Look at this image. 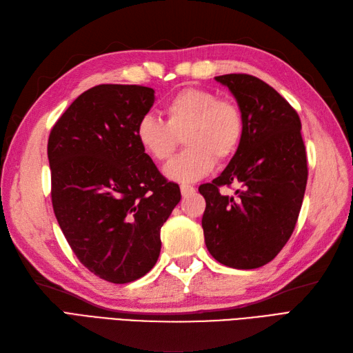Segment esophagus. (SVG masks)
<instances>
[{"mask_svg":"<svg viewBox=\"0 0 353 353\" xmlns=\"http://www.w3.org/2000/svg\"><path fill=\"white\" fill-rule=\"evenodd\" d=\"M196 191V188L194 187H191V185H187V184H183L181 185V194L183 196H188V194H193Z\"/></svg>","mask_w":353,"mask_h":353,"instance_id":"34e87169","label":"esophagus"}]
</instances>
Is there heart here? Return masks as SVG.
I'll list each match as a JSON object with an SVG mask.
<instances>
[{
    "mask_svg": "<svg viewBox=\"0 0 353 353\" xmlns=\"http://www.w3.org/2000/svg\"><path fill=\"white\" fill-rule=\"evenodd\" d=\"M166 122L145 114L137 123V140L157 162H166L183 138L185 150L165 168L168 178L191 183L206 176L216 163L239 150L244 119L239 105L206 88L187 87L163 108Z\"/></svg>",
    "mask_w": 353,
    "mask_h": 353,
    "instance_id": "b5f03b06",
    "label": "heart"
}]
</instances>
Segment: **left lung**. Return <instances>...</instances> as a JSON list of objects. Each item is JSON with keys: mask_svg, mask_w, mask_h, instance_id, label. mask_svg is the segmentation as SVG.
<instances>
[{"mask_svg": "<svg viewBox=\"0 0 353 353\" xmlns=\"http://www.w3.org/2000/svg\"><path fill=\"white\" fill-rule=\"evenodd\" d=\"M236 97L244 119L239 150L223 172L199 187L209 253L222 265L254 270L284 248L302 208L307 160L301 117L268 83L245 73L215 78ZM237 183L234 196L221 186Z\"/></svg>", "mask_w": 353, "mask_h": 353, "instance_id": "left-lung-1", "label": "left lung"}]
</instances>
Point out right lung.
<instances>
[{
    "label": "right lung",
    "mask_w": 353,
    "mask_h": 353,
    "mask_svg": "<svg viewBox=\"0 0 353 353\" xmlns=\"http://www.w3.org/2000/svg\"><path fill=\"white\" fill-rule=\"evenodd\" d=\"M154 103L141 85L82 92L48 137L51 201L79 262L114 284L141 279L160 254V228L181 200L137 140Z\"/></svg>",
    "instance_id": "right-lung-1"
}]
</instances>
